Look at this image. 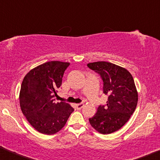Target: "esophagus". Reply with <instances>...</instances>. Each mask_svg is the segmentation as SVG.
<instances>
[{
    "label": "esophagus",
    "instance_id": "34e87169",
    "mask_svg": "<svg viewBox=\"0 0 160 160\" xmlns=\"http://www.w3.org/2000/svg\"><path fill=\"white\" fill-rule=\"evenodd\" d=\"M76 109L77 110H81L82 108L84 107V104L83 103H79V104H77L76 105Z\"/></svg>",
    "mask_w": 160,
    "mask_h": 160
}]
</instances>
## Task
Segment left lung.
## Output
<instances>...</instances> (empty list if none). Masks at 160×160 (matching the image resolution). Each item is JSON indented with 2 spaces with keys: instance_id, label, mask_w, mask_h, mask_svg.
<instances>
[{
  "instance_id": "obj_1",
  "label": "left lung",
  "mask_w": 160,
  "mask_h": 160,
  "mask_svg": "<svg viewBox=\"0 0 160 160\" xmlns=\"http://www.w3.org/2000/svg\"><path fill=\"white\" fill-rule=\"evenodd\" d=\"M103 81V92L108 96L107 104L100 105L90 125L102 134L119 130L129 120L137 108L138 92L133 76L125 68L107 62L88 64Z\"/></svg>"
}]
</instances>
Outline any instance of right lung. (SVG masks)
Here are the masks:
<instances>
[{
    "mask_svg": "<svg viewBox=\"0 0 160 160\" xmlns=\"http://www.w3.org/2000/svg\"><path fill=\"white\" fill-rule=\"evenodd\" d=\"M70 63L52 61L33 68L21 84V111L36 131L52 135L64 127L74 109L66 102H55L57 90Z\"/></svg>",
    "mask_w": 160,
    "mask_h": 160,
    "instance_id": "1",
    "label": "right lung"
}]
</instances>
